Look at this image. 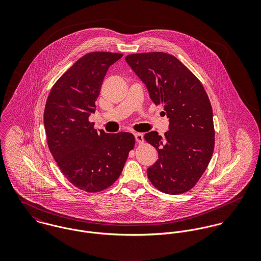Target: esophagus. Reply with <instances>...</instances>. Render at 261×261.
<instances>
[{"label":"esophagus","mask_w":261,"mask_h":261,"mask_svg":"<svg viewBox=\"0 0 261 261\" xmlns=\"http://www.w3.org/2000/svg\"><path fill=\"white\" fill-rule=\"evenodd\" d=\"M135 138H136V141L139 143V144H143L145 142L144 140V136L142 134H135Z\"/></svg>","instance_id":"1"}]
</instances>
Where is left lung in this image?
<instances>
[{
	"label": "left lung",
	"mask_w": 261,
	"mask_h": 261,
	"mask_svg": "<svg viewBox=\"0 0 261 261\" xmlns=\"http://www.w3.org/2000/svg\"><path fill=\"white\" fill-rule=\"evenodd\" d=\"M125 60L170 121L164 138L156 132L145 135L159 153L148 178L166 194L185 193L197 184L213 154L215 130L209 97L200 80L171 54L138 53Z\"/></svg>",
	"instance_id": "8db88e82"
}]
</instances>
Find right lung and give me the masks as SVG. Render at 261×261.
Wrapping results in <instances>:
<instances>
[{"mask_svg": "<svg viewBox=\"0 0 261 261\" xmlns=\"http://www.w3.org/2000/svg\"><path fill=\"white\" fill-rule=\"evenodd\" d=\"M121 57L112 52L85 54L56 81L45 106L49 149L65 178L88 193L112 186L135 147L134 135L97 132L88 120L108 69Z\"/></svg>", "mask_w": 261, "mask_h": 261, "instance_id": "obj_1", "label": "right lung"}]
</instances>
